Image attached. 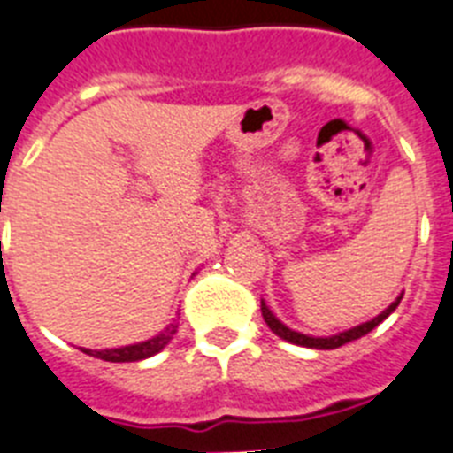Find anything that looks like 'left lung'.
I'll list each match as a JSON object with an SVG mask.
<instances>
[{
  "instance_id": "1",
  "label": "left lung",
  "mask_w": 453,
  "mask_h": 453,
  "mask_svg": "<svg viewBox=\"0 0 453 453\" xmlns=\"http://www.w3.org/2000/svg\"><path fill=\"white\" fill-rule=\"evenodd\" d=\"M401 299H403V292L398 295L396 299H394V302L389 303V306H387L385 311H382V313L375 315L373 320L362 322V325H357V326H349V329L334 334V336H309V334L295 332V329H290L288 325H283V322H280L279 318L272 313V309H269L267 303H265V299H260V309H262V318H265V322H267L269 329H272L276 336L283 338V341H288V343L303 345V348H313V349H334V348H341V345L349 343V341H357V338L366 336L371 329H375L380 322L385 320V318H389V315L396 311V306L401 303Z\"/></svg>"
}]
</instances>
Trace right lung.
<instances>
[{
  "mask_svg": "<svg viewBox=\"0 0 453 453\" xmlns=\"http://www.w3.org/2000/svg\"><path fill=\"white\" fill-rule=\"evenodd\" d=\"M177 320L170 322L161 334L147 338V341H140V343L133 345H121V348H108V349H89L82 348L85 355L96 357V359H104V362H140V359H147V357L158 355L165 345L173 341V336L177 334Z\"/></svg>",
  "mask_w": 453,
  "mask_h": 453,
  "instance_id": "right-lung-1",
  "label": "right lung"
}]
</instances>
